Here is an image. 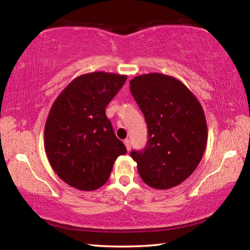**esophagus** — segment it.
Segmentation results:
<instances>
[{
  "instance_id": "obj_1",
  "label": "esophagus",
  "mask_w": 250,
  "mask_h": 250,
  "mask_svg": "<svg viewBox=\"0 0 250 250\" xmlns=\"http://www.w3.org/2000/svg\"><path fill=\"white\" fill-rule=\"evenodd\" d=\"M124 143H125V147H126V150L130 151V149H131V143H130L129 139H125V140L124 141Z\"/></svg>"
}]
</instances>
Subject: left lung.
<instances>
[{
    "label": "left lung",
    "mask_w": 250,
    "mask_h": 250,
    "mask_svg": "<svg viewBox=\"0 0 250 250\" xmlns=\"http://www.w3.org/2000/svg\"><path fill=\"white\" fill-rule=\"evenodd\" d=\"M130 90L146 118L149 140L131 158L146 185L167 189L195 171L207 143V124L200 101L173 76L145 74L130 80Z\"/></svg>",
    "instance_id": "8db88e82"
}]
</instances>
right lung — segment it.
<instances>
[{
	"mask_svg": "<svg viewBox=\"0 0 250 250\" xmlns=\"http://www.w3.org/2000/svg\"><path fill=\"white\" fill-rule=\"evenodd\" d=\"M125 75L94 71L67 84L49 110L44 146L59 179L80 191H95L108 181L115 161L125 154L105 116Z\"/></svg>",
	"mask_w": 250,
	"mask_h": 250,
	"instance_id": "1",
	"label": "right lung"
}]
</instances>
